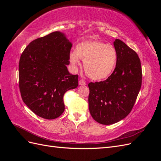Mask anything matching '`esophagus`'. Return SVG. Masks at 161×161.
<instances>
[{
	"label": "esophagus",
	"mask_w": 161,
	"mask_h": 161,
	"mask_svg": "<svg viewBox=\"0 0 161 161\" xmlns=\"http://www.w3.org/2000/svg\"><path fill=\"white\" fill-rule=\"evenodd\" d=\"M79 85H83V86H85V85H86V82L85 80H83L80 79L79 81Z\"/></svg>",
	"instance_id": "1"
}]
</instances>
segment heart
Here are the masks:
<instances>
[{
    "instance_id": "obj_1",
    "label": "heart",
    "mask_w": 161,
    "mask_h": 161,
    "mask_svg": "<svg viewBox=\"0 0 161 161\" xmlns=\"http://www.w3.org/2000/svg\"><path fill=\"white\" fill-rule=\"evenodd\" d=\"M83 60L84 69L90 79L95 80H105L114 72L118 54L111 45L99 40H89L79 43L76 50L70 52L69 60L74 69Z\"/></svg>"
}]
</instances>
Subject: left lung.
Masks as SVG:
<instances>
[{"mask_svg": "<svg viewBox=\"0 0 161 161\" xmlns=\"http://www.w3.org/2000/svg\"><path fill=\"white\" fill-rule=\"evenodd\" d=\"M114 45L118 60L113 73L104 81L88 85L90 114L103 125L118 122L130 113L142 85V69L137 53L118 39Z\"/></svg>", "mask_w": 161, "mask_h": 161, "instance_id": "8db88e82", "label": "left lung"}]
</instances>
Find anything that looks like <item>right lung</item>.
<instances>
[{
	"label": "right lung",
	"mask_w": 161,
	"mask_h": 161,
	"mask_svg": "<svg viewBox=\"0 0 161 161\" xmlns=\"http://www.w3.org/2000/svg\"><path fill=\"white\" fill-rule=\"evenodd\" d=\"M72 43L65 34L52 32L29 44L19 64V85L22 99L34 114L47 119L64 111L65 92L78 86V75L67 69Z\"/></svg>",
	"instance_id": "1"
}]
</instances>
